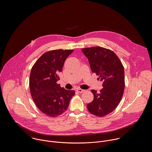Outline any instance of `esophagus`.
Instances as JSON below:
<instances>
[{"instance_id":"1","label":"esophagus","mask_w":152,"mask_h":152,"mask_svg":"<svg viewBox=\"0 0 152 152\" xmlns=\"http://www.w3.org/2000/svg\"><path fill=\"white\" fill-rule=\"evenodd\" d=\"M77 91L78 92H79V93H83V92H84L85 91V90L82 89H81V88H78V89H77Z\"/></svg>"}]
</instances>
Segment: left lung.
Here are the masks:
<instances>
[{"label":"left lung","mask_w":152,"mask_h":152,"mask_svg":"<svg viewBox=\"0 0 152 152\" xmlns=\"http://www.w3.org/2000/svg\"><path fill=\"white\" fill-rule=\"evenodd\" d=\"M81 50L88 59L92 72L103 81V88L99 92L91 90L94 100L87 104V108L96 116H105L115 109L122 98L125 88L124 66L110 50L92 47Z\"/></svg>","instance_id":"left-lung-1"}]
</instances>
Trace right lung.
<instances>
[{
    "label": "right lung",
    "mask_w": 152,
    "mask_h": 152,
    "mask_svg": "<svg viewBox=\"0 0 152 152\" xmlns=\"http://www.w3.org/2000/svg\"><path fill=\"white\" fill-rule=\"evenodd\" d=\"M74 50H56L47 51L33 65L30 75V90L39 109L54 118L67 109L75 95L74 90H66L57 82L60 80L66 58Z\"/></svg>",
    "instance_id": "right-lung-1"
}]
</instances>
